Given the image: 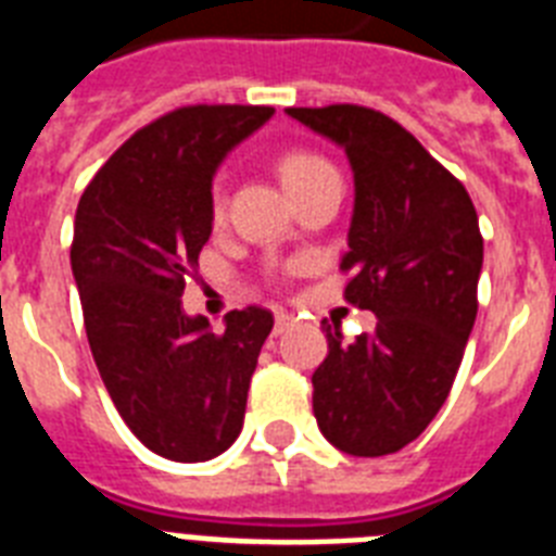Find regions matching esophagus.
I'll return each instance as SVG.
<instances>
[{
  "label": "esophagus",
  "mask_w": 556,
  "mask_h": 556,
  "mask_svg": "<svg viewBox=\"0 0 556 556\" xmlns=\"http://www.w3.org/2000/svg\"><path fill=\"white\" fill-rule=\"evenodd\" d=\"M291 323H293V314H288V311H277V314H274V333H282Z\"/></svg>",
  "instance_id": "34e87169"
}]
</instances>
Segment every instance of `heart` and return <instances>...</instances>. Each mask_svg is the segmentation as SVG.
Masks as SVG:
<instances>
[{"label": "heart", "mask_w": 556, "mask_h": 556, "mask_svg": "<svg viewBox=\"0 0 556 556\" xmlns=\"http://www.w3.org/2000/svg\"><path fill=\"white\" fill-rule=\"evenodd\" d=\"M277 174L286 185V191L291 193H300L305 188H311L314 182H319L323 176L328 174H337L333 165L325 156L314 151H302V148H291V151H282L277 160ZM211 214L214 219H223L225 216V191L223 185H216L214 188V197H211Z\"/></svg>", "instance_id": "1"}]
</instances>
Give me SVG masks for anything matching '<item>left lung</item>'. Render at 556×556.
I'll use <instances>...</instances> for the list:
<instances>
[{
    "label": "left lung",
    "instance_id": "1",
    "mask_svg": "<svg viewBox=\"0 0 556 556\" xmlns=\"http://www.w3.org/2000/svg\"><path fill=\"white\" fill-rule=\"evenodd\" d=\"M331 139L354 170L345 302L374 311V333L342 345L323 319L328 356L314 371V417L333 448L386 457L437 417L477 319L482 237L459 179L380 111L288 108Z\"/></svg>",
    "mask_w": 556,
    "mask_h": 556
}]
</instances>
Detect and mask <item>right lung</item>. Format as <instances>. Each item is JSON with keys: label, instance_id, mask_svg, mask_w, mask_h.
Here are the masks:
<instances>
[{"label": "right lung", "instance_id": "obj_1", "mask_svg": "<svg viewBox=\"0 0 556 556\" xmlns=\"http://www.w3.org/2000/svg\"><path fill=\"white\" fill-rule=\"evenodd\" d=\"M270 116L260 105L170 111L99 168L76 207L71 268L93 363L125 426L174 463L231 448L274 328L268 308L248 305L214 333L179 300L214 231L216 168Z\"/></svg>", "mask_w": 556, "mask_h": 556}]
</instances>
